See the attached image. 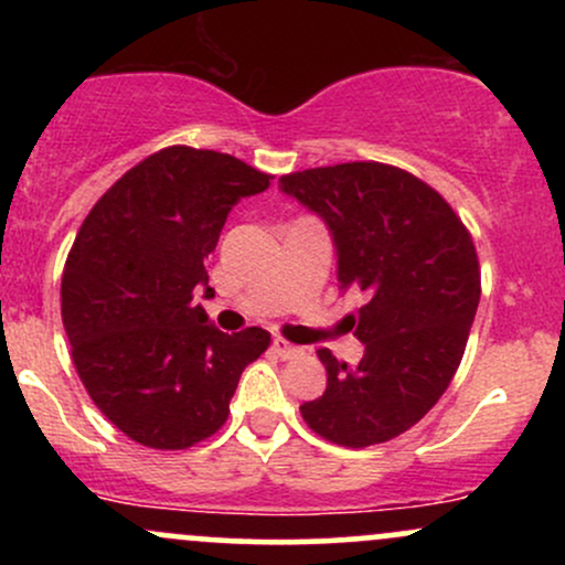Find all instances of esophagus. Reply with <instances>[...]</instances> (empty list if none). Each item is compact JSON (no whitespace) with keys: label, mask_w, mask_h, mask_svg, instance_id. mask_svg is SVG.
<instances>
[{"label":"esophagus","mask_w":565,"mask_h":565,"mask_svg":"<svg viewBox=\"0 0 565 565\" xmlns=\"http://www.w3.org/2000/svg\"><path fill=\"white\" fill-rule=\"evenodd\" d=\"M274 350H276V355H281V359H295V355L302 353L300 345H291V342L281 340V337H276L274 340Z\"/></svg>","instance_id":"1"}]
</instances>
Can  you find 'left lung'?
Wrapping results in <instances>:
<instances>
[{"label":"left lung","mask_w":565,"mask_h":565,"mask_svg":"<svg viewBox=\"0 0 565 565\" xmlns=\"http://www.w3.org/2000/svg\"><path fill=\"white\" fill-rule=\"evenodd\" d=\"M278 191L323 220L340 289L366 295L348 319L364 359L321 348L327 391L302 419L350 449L385 444L436 406L462 361L481 300L470 233L430 185L377 161L287 174Z\"/></svg>","instance_id":"obj_1"}]
</instances>
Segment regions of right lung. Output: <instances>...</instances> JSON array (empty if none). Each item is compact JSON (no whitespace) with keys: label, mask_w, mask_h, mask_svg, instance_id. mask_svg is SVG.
<instances>
[{"label":"right lung","mask_w":565,"mask_h":565,"mask_svg":"<svg viewBox=\"0 0 565 565\" xmlns=\"http://www.w3.org/2000/svg\"><path fill=\"white\" fill-rule=\"evenodd\" d=\"M268 180L228 153L172 146L121 174L76 233L61 284L71 355L95 406L142 446L217 433L270 345L260 327L220 332L196 302L215 297L206 260L231 210Z\"/></svg>","instance_id":"obj_1"}]
</instances>
